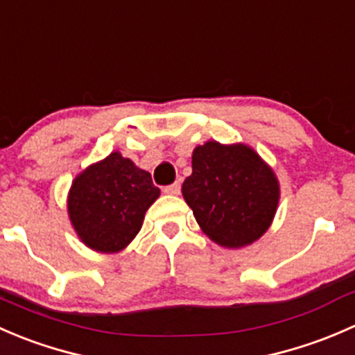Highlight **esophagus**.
<instances>
[{
	"label": "esophagus",
	"mask_w": 355,
	"mask_h": 355,
	"mask_svg": "<svg viewBox=\"0 0 355 355\" xmlns=\"http://www.w3.org/2000/svg\"><path fill=\"white\" fill-rule=\"evenodd\" d=\"M163 192H164V194H168V196H178V194H180V184H178V182H175V184L164 187Z\"/></svg>",
	"instance_id": "obj_1"
}]
</instances>
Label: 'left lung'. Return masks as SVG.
<instances>
[{
    "label": "left lung",
    "instance_id": "obj_1",
    "mask_svg": "<svg viewBox=\"0 0 355 355\" xmlns=\"http://www.w3.org/2000/svg\"><path fill=\"white\" fill-rule=\"evenodd\" d=\"M182 196L209 241L242 249L273 223L280 182L250 146L207 141L192 151V175L185 178Z\"/></svg>",
    "mask_w": 355,
    "mask_h": 355
}]
</instances>
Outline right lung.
<instances>
[{"instance_id": "obj_1", "label": "right lung", "mask_w": 355, "mask_h": 355, "mask_svg": "<svg viewBox=\"0 0 355 355\" xmlns=\"http://www.w3.org/2000/svg\"><path fill=\"white\" fill-rule=\"evenodd\" d=\"M159 194L149 171L113 151L73 178L68 218L82 244L96 252L116 254L141 232L146 211Z\"/></svg>"}]
</instances>
